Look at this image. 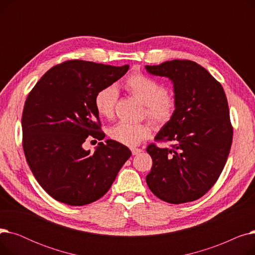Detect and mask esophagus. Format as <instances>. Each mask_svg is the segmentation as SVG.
<instances>
[{"instance_id": "34e87169", "label": "esophagus", "mask_w": 255, "mask_h": 255, "mask_svg": "<svg viewBox=\"0 0 255 255\" xmlns=\"http://www.w3.org/2000/svg\"><path fill=\"white\" fill-rule=\"evenodd\" d=\"M131 152H132V155H137V154L141 153L142 150L141 149H136V148H132Z\"/></svg>"}]
</instances>
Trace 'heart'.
I'll return each instance as SVG.
<instances>
[{
  "instance_id": "1",
  "label": "heart",
  "mask_w": 255,
  "mask_h": 255,
  "mask_svg": "<svg viewBox=\"0 0 255 255\" xmlns=\"http://www.w3.org/2000/svg\"><path fill=\"white\" fill-rule=\"evenodd\" d=\"M126 90L145 107V116L157 126H164L176 113V101L166 95V89L157 80L142 73H133L125 82ZM118 91L114 86L100 89L95 96L96 111L101 117L112 118ZM110 137L128 146L138 144L150 134V127L144 123L120 122L110 129Z\"/></svg>"
}]
</instances>
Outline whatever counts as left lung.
I'll list each match as a JSON object with an SVG mask.
<instances>
[{
    "instance_id": "8db88e82",
    "label": "left lung",
    "mask_w": 255,
    "mask_h": 255,
    "mask_svg": "<svg viewBox=\"0 0 255 255\" xmlns=\"http://www.w3.org/2000/svg\"><path fill=\"white\" fill-rule=\"evenodd\" d=\"M156 76L171 80L176 113L155 139L172 146L150 144L153 160L145 177L150 190L169 204L193 202L218 180L233 141L230 110L222 86L205 68L188 60L145 66Z\"/></svg>"
}]
</instances>
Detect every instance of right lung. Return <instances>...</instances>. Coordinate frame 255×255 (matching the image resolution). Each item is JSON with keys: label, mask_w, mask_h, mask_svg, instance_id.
Wrapping results in <instances>:
<instances>
[{"label": "right lung", "mask_w": 255, "mask_h": 255, "mask_svg": "<svg viewBox=\"0 0 255 255\" xmlns=\"http://www.w3.org/2000/svg\"><path fill=\"white\" fill-rule=\"evenodd\" d=\"M129 69L72 60L50 68L30 92L22 118L23 152L40 186L58 202L85 206L102 197L130 150L113 139L99 142L94 153L83 143L99 140L97 92L112 86Z\"/></svg>", "instance_id": "obj_1"}]
</instances>
